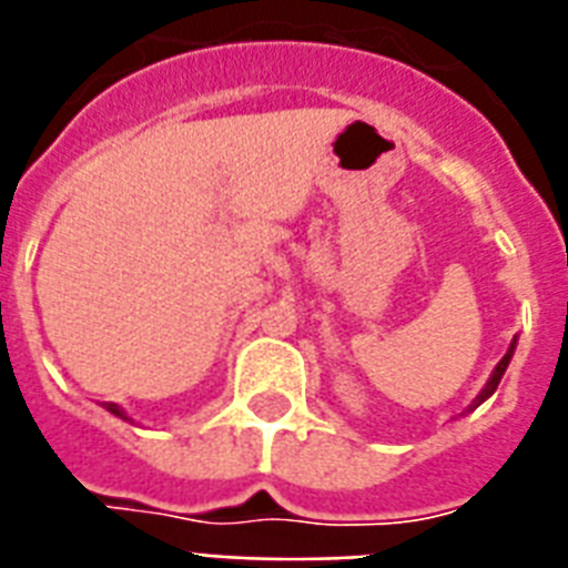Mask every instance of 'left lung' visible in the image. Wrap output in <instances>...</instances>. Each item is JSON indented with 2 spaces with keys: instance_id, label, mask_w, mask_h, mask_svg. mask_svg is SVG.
I'll use <instances>...</instances> for the list:
<instances>
[{
  "instance_id": "left-lung-1",
  "label": "left lung",
  "mask_w": 568,
  "mask_h": 568,
  "mask_svg": "<svg viewBox=\"0 0 568 568\" xmlns=\"http://www.w3.org/2000/svg\"><path fill=\"white\" fill-rule=\"evenodd\" d=\"M513 351H516V338H513V345H510V351H507V354H504V359L498 365H495V372H493V377L486 379V386L480 388V395L475 397V400H471V404H468V409L466 413H471V409H477V406L484 404L486 397H493V392L495 388H498V383H501V377H504V372H507V365H510V359H513Z\"/></svg>"
}]
</instances>
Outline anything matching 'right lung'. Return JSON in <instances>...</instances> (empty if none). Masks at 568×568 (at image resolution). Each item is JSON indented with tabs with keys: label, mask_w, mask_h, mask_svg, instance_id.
Listing matches in <instances>:
<instances>
[{
	"label": "right lung",
	"mask_w": 568,
	"mask_h": 568,
	"mask_svg": "<svg viewBox=\"0 0 568 568\" xmlns=\"http://www.w3.org/2000/svg\"><path fill=\"white\" fill-rule=\"evenodd\" d=\"M102 406H105V409H109L111 415H118V418H123V422H132V418H129V415L123 413V409H120L118 404H102Z\"/></svg>",
	"instance_id": "obj_1"
}]
</instances>
